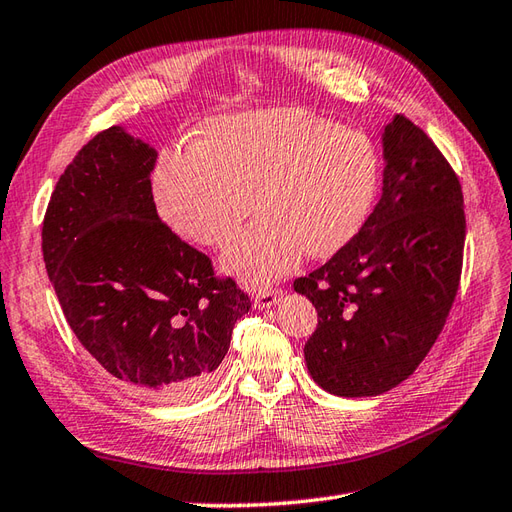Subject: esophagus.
Wrapping results in <instances>:
<instances>
[{"mask_svg": "<svg viewBox=\"0 0 512 512\" xmlns=\"http://www.w3.org/2000/svg\"><path fill=\"white\" fill-rule=\"evenodd\" d=\"M281 294H283L281 288H270V290H264V292H257L253 296V303H255V307H259V310H266V307L275 305L279 301Z\"/></svg>", "mask_w": 512, "mask_h": 512, "instance_id": "1", "label": "esophagus"}]
</instances>
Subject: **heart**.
<instances>
[{
	"instance_id": "b5f03b06",
	"label": "heart",
	"mask_w": 512,
	"mask_h": 512,
	"mask_svg": "<svg viewBox=\"0 0 512 512\" xmlns=\"http://www.w3.org/2000/svg\"><path fill=\"white\" fill-rule=\"evenodd\" d=\"M377 148L294 106L216 115L189 150H165L150 189L159 218L181 240L229 246L253 209L259 220L222 264L251 288L290 272L303 253L331 257L360 233L375 205Z\"/></svg>"
}]
</instances>
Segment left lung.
I'll return each mask as SVG.
<instances>
[{
  "instance_id": "8db88e82",
  "label": "left lung",
  "mask_w": 512,
  "mask_h": 512,
  "mask_svg": "<svg viewBox=\"0 0 512 512\" xmlns=\"http://www.w3.org/2000/svg\"><path fill=\"white\" fill-rule=\"evenodd\" d=\"M384 192L360 233L294 279L318 312L307 371L331 395L373 397L408 379L445 327L465 253L458 174L408 117L384 130Z\"/></svg>"
}]
</instances>
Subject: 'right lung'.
Returning a JSON list of instances; mask_svg holds the SVG:
<instances>
[{
  "mask_svg": "<svg viewBox=\"0 0 512 512\" xmlns=\"http://www.w3.org/2000/svg\"><path fill=\"white\" fill-rule=\"evenodd\" d=\"M154 163L120 126L100 130L58 178L41 237L82 347L137 395L174 403L209 386L251 299L159 218Z\"/></svg>",
  "mask_w": 512,
  "mask_h": 512,
  "instance_id": "1",
  "label": "right lung"
}]
</instances>
